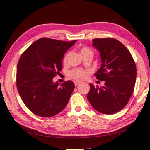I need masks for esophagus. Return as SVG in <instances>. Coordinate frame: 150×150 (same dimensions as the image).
I'll list each match as a JSON object with an SVG mask.
<instances>
[{"mask_svg": "<svg viewBox=\"0 0 150 150\" xmlns=\"http://www.w3.org/2000/svg\"><path fill=\"white\" fill-rule=\"evenodd\" d=\"M80 83H81L80 82H77V81H75V82L74 83V84H75V86H77V85H79Z\"/></svg>", "mask_w": 150, "mask_h": 150, "instance_id": "34e87169", "label": "esophagus"}]
</instances>
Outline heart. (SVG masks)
<instances>
[{
	"label": "heart",
	"instance_id": "obj_1",
	"mask_svg": "<svg viewBox=\"0 0 150 150\" xmlns=\"http://www.w3.org/2000/svg\"><path fill=\"white\" fill-rule=\"evenodd\" d=\"M87 52H92L89 48L87 47H83L81 49V55H83ZM68 57H69V54H67L65 57H63V62L67 63ZM91 72L90 70L88 69H73L71 70L68 73V75L69 77L75 79L77 81H83L87 79L89 73Z\"/></svg>",
	"mask_w": 150,
	"mask_h": 150
}]
</instances>
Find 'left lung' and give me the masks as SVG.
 Masks as SVG:
<instances>
[{"label": "left lung", "mask_w": 150, "mask_h": 150, "mask_svg": "<svg viewBox=\"0 0 150 150\" xmlns=\"http://www.w3.org/2000/svg\"><path fill=\"white\" fill-rule=\"evenodd\" d=\"M93 45L100 53L101 67L96 78L103 87L90 84L87 99L96 110L105 115L118 112L128 104L136 83V66L128 50L112 38H95Z\"/></svg>", "instance_id": "obj_1"}]
</instances>
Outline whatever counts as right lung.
I'll use <instances>...</instances> for the list:
<instances>
[{
    "label": "right lung",
    "mask_w": 150,
    "mask_h": 150,
    "mask_svg": "<svg viewBox=\"0 0 150 150\" xmlns=\"http://www.w3.org/2000/svg\"><path fill=\"white\" fill-rule=\"evenodd\" d=\"M76 41L42 38L20 56L16 71L17 89L24 105L34 115L52 117L67 105L74 83L67 81L59 85L53 83V78L62 70L65 53Z\"/></svg>",
    "instance_id": "right-lung-1"
}]
</instances>
